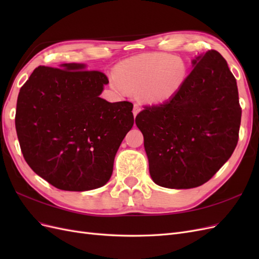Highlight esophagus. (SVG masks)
Masks as SVG:
<instances>
[{"label": "esophagus", "mask_w": 259, "mask_h": 259, "mask_svg": "<svg viewBox=\"0 0 259 259\" xmlns=\"http://www.w3.org/2000/svg\"><path fill=\"white\" fill-rule=\"evenodd\" d=\"M140 111V107L138 105H134V109H133V114H134V116H136Z\"/></svg>", "instance_id": "esophagus-1"}]
</instances>
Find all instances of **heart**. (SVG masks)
<instances>
[{
	"label": "heart",
	"mask_w": 259,
	"mask_h": 259,
	"mask_svg": "<svg viewBox=\"0 0 259 259\" xmlns=\"http://www.w3.org/2000/svg\"><path fill=\"white\" fill-rule=\"evenodd\" d=\"M113 88L124 92L125 88L136 90L146 103L160 104L173 98L187 79L184 60L167 54L142 55L123 61L117 67Z\"/></svg>",
	"instance_id": "obj_1"
}]
</instances>
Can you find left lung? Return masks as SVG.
Here are the masks:
<instances>
[{"label":"left lung","mask_w":259,"mask_h":259,"mask_svg":"<svg viewBox=\"0 0 259 259\" xmlns=\"http://www.w3.org/2000/svg\"><path fill=\"white\" fill-rule=\"evenodd\" d=\"M176 95L146 105L136 116L153 182L171 189L199 187L213 177L239 140L242 109L236 77L225 58L210 50Z\"/></svg>","instance_id":"obj_1"}]
</instances>
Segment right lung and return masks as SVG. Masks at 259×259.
I'll use <instances>...</instances> for the list:
<instances>
[{
	"mask_svg": "<svg viewBox=\"0 0 259 259\" xmlns=\"http://www.w3.org/2000/svg\"><path fill=\"white\" fill-rule=\"evenodd\" d=\"M40 66L21 86L15 125L28 165L66 191L103 187L114 156L134 124L130 101L108 103L99 95L105 73L82 64Z\"/></svg>",
	"mask_w": 259,
	"mask_h": 259,
	"instance_id": "obj_1",
	"label": "right lung"
}]
</instances>
